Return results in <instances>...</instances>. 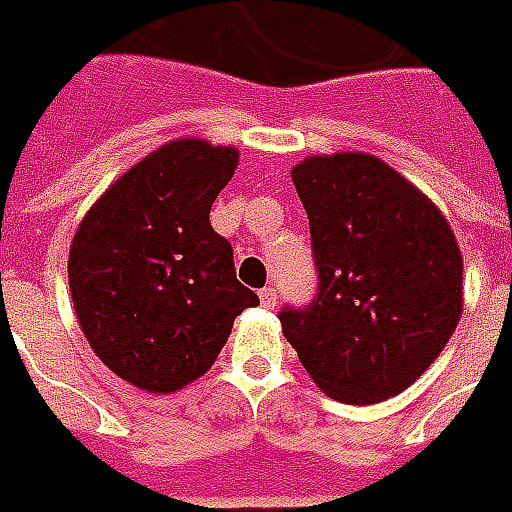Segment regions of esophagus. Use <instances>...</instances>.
<instances>
[{
    "label": "esophagus",
    "mask_w": 512,
    "mask_h": 512,
    "mask_svg": "<svg viewBox=\"0 0 512 512\" xmlns=\"http://www.w3.org/2000/svg\"><path fill=\"white\" fill-rule=\"evenodd\" d=\"M259 299H261V305L267 307V310H272V307L278 305V291H275V288H272V286L261 288Z\"/></svg>",
    "instance_id": "esophagus-1"
}]
</instances>
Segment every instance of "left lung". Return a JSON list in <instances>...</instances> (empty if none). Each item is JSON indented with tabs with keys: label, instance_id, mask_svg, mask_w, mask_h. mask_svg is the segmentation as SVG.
<instances>
[{
	"label": "left lung",
	"instance_id": "1",
	"mask_svg": "<svg viewBox=\"0 0 512 512\" xmlns=\"http://www.w3.org/2000/svg\"><path fill=\"white\" fill-rule=\"evenodd\" d=\"M291 180L310 218L318 297L280 310L286 340L326 397L375 405L402 394L448 345L464 307L448 218L370 153L307 156Z\"/></svg>",
	"mask_w": 512,
	"mask_h": 512
}]
</instances>
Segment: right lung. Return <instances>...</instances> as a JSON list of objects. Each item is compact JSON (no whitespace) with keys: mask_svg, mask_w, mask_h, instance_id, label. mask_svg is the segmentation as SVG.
Segmentation results:
<instances>
[{"mask_svg":"<svg viewBox=\"0 0 512 512\" xmlns=\"http://www.w3.org/2000/svg\"><path fill=\"white\" fill-rule=\"evenodd\" d=\"M240 151L183 137L126 169L83 215L69 245L78 324L126 383L172 394L202 378L259 297L234 275L210 207Z\"/></svg>","mask_w":512,"mask_h":512,"instance_id":"obj_1","label":"right lung"}]
</instances>
